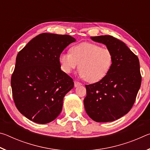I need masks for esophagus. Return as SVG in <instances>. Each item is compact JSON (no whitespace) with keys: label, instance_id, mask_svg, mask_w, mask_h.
<instances>
[{"label":"esophagus","instance_id":"34e87169","mask_svg":"<svg viewBox=\"0 0 150 150\" xmlns=\"http://www.w3.org/2000/svg\"><path fill=\"white\" fill-rule=\"evenodd\" d=\"M81 83L78 82V81H74V86H75V87H79V86H81Z\"/></svg>","mask_w":150,"mask_h":150}]
</instances>
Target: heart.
<instances>
[{"mask_svg":"<svg viewBox=\"0 0 150 150\" xmlns=\"http://www.w3.org/2000/svg\"><path fill=\"white\" fill-rule=\"evenodd\" d=\"M114 61L112 51L107 47L90 42L73 45L70 53L62 54L59 57L61 69L69 73L79 65V75L89 83L98 82L110 71Z\"/></svg>","mask_w":150,"mask_h":150,"instance_id":"obj_1","label":"heart"}]
</instances>
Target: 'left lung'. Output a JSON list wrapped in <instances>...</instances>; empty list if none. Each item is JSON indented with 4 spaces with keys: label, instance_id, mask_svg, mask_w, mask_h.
<instances>
[{
    "label": "left lung",
    "instance_id": "obj_1",
    "mask_svg": "<svg viewBox=\"0 0 150 150\" xmlns=\"http://www.w3.org/2000/svg\"><path fill=\"white\" fill-rule=\"evenodd\" d=\"M91 39L110 49L114 61L105 78L85 85V111L97 122L115 121L126 115L135 102L142 82L139 59L124 42L112 35H98Z\"/></svg>",
    "mask_w": 150,
    "mask_h": 150
}]
</instances>
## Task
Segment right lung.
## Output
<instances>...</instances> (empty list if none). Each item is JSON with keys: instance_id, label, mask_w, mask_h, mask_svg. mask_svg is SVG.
Wrapping results in <instances>:
<instances>
[{"instance_id": "1", "label": "right lung", "mask_w": 150, "mask_h": 150, "mask_svg": "<svg viewBox=\"0 0 150 150\" xmlns=\"http://www.w3.org/2000/svg\"><path fill=\"white\" fill-rule=\"evenodd\" d=\"M75 41L69 35L43 33L18 54L11 77L12 96L18 110L30 120L47 124L62 112L63 98L74 83L61 70L59 57Z\"/></svg>"}]
</instances>
